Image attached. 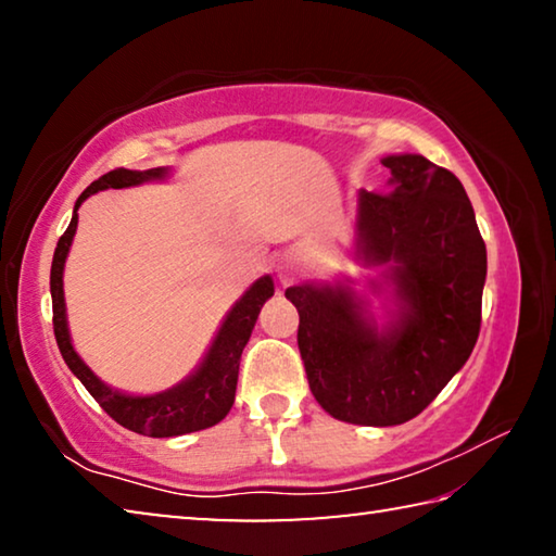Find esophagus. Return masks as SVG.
I'll return each instance as SVG.
<instances>
[{
    "label": "esophagus",
    "instance_id": "esophagus-1",
    "mask_svg": "<svg viewBox=\"0 0 556 556\" xmlns=\"http://www.w3.org/2000/svg\"><path fill=\"white\" fill-rule=\"evenodd\" d=\"M277 275L281 279V285H287V281H294L299 277V265L294 257H281L277 262Z\"/></svg>",
    "mask_w": 556,
    "mask_h": 556
}]
</instances>
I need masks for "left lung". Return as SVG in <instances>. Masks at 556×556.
<instances>
[{
	"instance_id": "8db88e82",
	"label": "left lung",
	"mask_w": 556,
	"mask_h": 556,
	"mask_svg": "<svg viewBox=\"0 0 556 556\" xmlns=\"http://www.w3.org/2000/svg\"><path fill=\"white\" fill-rule=\"evenodd\" d=\"M388 193H357V257L384 265L397 312L378 328L351 287H289L308 388L331 417L394 427L464 368L481 331L485 242L458 178L421 154L382 159ZM380 289V285H375Z\"/></svg>"
}]
</instances>
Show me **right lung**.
<instances>
[{"label":"right lung","mask_w":556,"mask_h":556,"mask_svg":"<svg viewBox=\"0 0 556 556\" xmlns=\"http://www.w3.org/2000/svg\"><path fill=\"white\" fill-rule=\"evenodd\" d=\"M168 174V168H147V172H129V168H115L92 181L80 199L75 201L73 218L68 230L61 235L59 244L53 252L51 265V299H53V333L59 351L63 355L65 365L78 378L86 390L96 397V402L105 409L112 419L129 431L137 434L164 439V437H181L191 434V431L208 429L225 419L235 402V388H238V370H240V355L242 348L248 345L252 328L257 324L260 308L265 301L275 294V281L269 275L260 277L252 285L240 301H235L230 314L225 316L218 336L205 353L203 363L193 375H188L184 382L176 388L156 394H147V397H135V394H122L117 390L108 388L96 372H92L80 355L75 353L68 333V321H65V299H63V267L65 257H68L71 242L75 228H78V208L88 195L105 191V188H127L144 181H159Z\"/></svg>","instance_id":"right-lung-1"}]
</instances>
